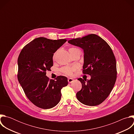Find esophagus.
Listing matches in <instances>:
<instances>
[{"instance_id": "34e87169", "label": "esophagus", "mask_w": 134, "mask_h": 134, "mask_svg": "<svg viewBox=\"0 0 134 134\" xmlns=\"http://www.w3.org/2000/svg\"><path fill=\"white\" fill-rule=\"evenodd\" d=\"M74 81V80L72 78H68V82L69 83H73Z\"/></svg>"}]
</instances>
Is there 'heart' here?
<instances>
[{"mask_svg":"<svg viewBox=\"0 0 134 134\" xmlns=\"http://www.w3.org/2000/svg\"><path fill=\"white\" fill-rule=\"evenodd\" d=\"M77 49L76 48H71L69 49V51ZM75 69V66H65L61 69V71L66 75H71L73 71Z\"/></svg>","mask_w":134,"mask_h":134,"instance_id":"obj_1","label":"heart"}]
</instances>
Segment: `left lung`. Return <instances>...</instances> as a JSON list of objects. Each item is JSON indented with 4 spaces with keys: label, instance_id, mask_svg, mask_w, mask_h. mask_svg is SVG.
I'll return each instance as SVG.
<instances>
[{
    "label": "left lung",
    "instance_id": "left-lung-1",
    "mask_svg": "<svg viewBox=\"0 0 134 134\" xmlns=\"http://www.w3.org/2000/svg\"><path fill=\"white\" fill-rule=\"evenodd\" d=\"M68 42L84 50L83 73L91 76L90 80L78 79L82 87L76 93L77 99L88 106L101 104L109 95L117 79L116 60L111 47L94 34L73 39Z\"/></svg>",
    "mask_w": 134,
    "mask_h": 134
}]
</instances>
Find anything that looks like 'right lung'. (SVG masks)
Masks as SVG:
<instances>
[{
	"mask_svg": "<svg viewBox=\"0 0 134 134\" xmlns=\"http://www.w3.org/2000/svg\"><path fill=\"white\" fill-rule=\"evenodd\" d=\"M66 41L37 37L19 54L18 82L29 100L37 107L48 109L55 107L60 101L61 90L68 85L65 76H58L54 81L46 76V71L53 66V53Z\"/></svg>",
	"mask_w": 134,
	"mask_h": 134,
	"instance_id": "obj_1",
	"label": "right lung"
}]
</instances>
